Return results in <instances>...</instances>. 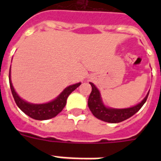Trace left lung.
Masks as SVG:
<instances>
[{
  "label": "left lung",
  "instance_id": "8db88e82",
  "mask_svg": "<svg viewBox=\"0 0 161 161\" xmlns=\"http://www.w3.org/2000/svg\"><path fill=\"white\" fill-rule=\"evenodd\" d=\"M92 86V92L89 97L88 106L92 114L97 119L110 123H118L129 119L137 113L141 109L143 104L146 102L148 97L149 92L140 103L137 104L133 107L126 109H113L104 106L102 101L100 92L93 83H89Z\"/></svg>",
  "mask_w": 161,
  "mask_h": 161
}]
</instances>
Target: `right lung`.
<instances>
[{
	"instance_id": "right-lung-1",
	"label": "right lung",
	"mask_w": 161,
	"mask_h": 161,
	"mask_svg": "<svg viewBox=\"0 0 161 161\" xmlns=\"http://www.w3.org/2000/svg\"><path fill=\"white\" fill-rule=\"evenodd\" d=\"M8 80H9L11 92H12L13 97H14L17 106L25 114L28 115L29 117L32 118V119H36V120H47V119H50L55 117L64 108L68 97L70 95L72 91H74L76 88L79 87L80 84H81L77 83L65 88L64 90L57 97L55 98V100L52 101V102L44 104H31L22 100L14 90L12 82H11L10 68H9Z\"/></svg>"
}]
</instances>
